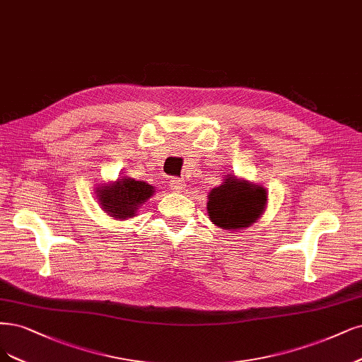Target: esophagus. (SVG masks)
Wrapping results in <instances>:
<instances>
[{"instance_id":"esophagus-1","label":"esophagus","mask_w":362,"mask_h":362,"mask_svg":"<svg viewBox=\"0 0 362 362\" xmlns=\"http://www.w3.org/2000/svg\"><path fill=\"white\" fill-rule=\"evenodd\" d=\"M169 187L173 192H182L185 189V181L182 178H172Z\"/></svg>"}]
</instances>
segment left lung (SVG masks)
<instances>
[{"mask_svg":"<svg viewBox=\"0 0 362 362\" xmlns=\"http://www.w3.org/2000/svg\"><path fill=\"white\" fill-rule=\"evenodd\" d=\"M268 194L262 185L228 175L208 194V216L224 230L248 228L267 208Z\"/></svg>","mask_w":362,"mask_h":362,"instance_id":"obj_1","label":"left lung"}]
</instances>
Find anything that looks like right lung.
Returning <instances> with one entry per match:
<instances>
[{
    "label": "right lung",
    "instance_id": "right-lung-1",
    "mask_svg": "<svg viewBox=\"0 0 362 362\" xmlns=\"http://www.w3.org/2000/svg\"><path fill=\"white\" fill-rule=\"evenodd\" d=\"M95 193L103 211L112 217L126 220L134 217L139 206L154 194V187L144 181L122 177L115 182L98 187Z\"/></svg>",
    "mask_w": 362,
    "mask_h": 362
}]
</instances>
